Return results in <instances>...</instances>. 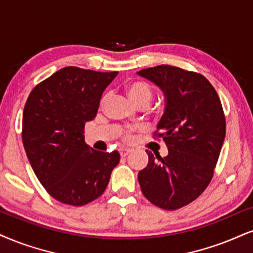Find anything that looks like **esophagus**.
Instances as JSON below:
<instances>
[{
  "label": "esophagus",
  "mask_w": 253,
  "mask_h": 253,
  "mask_svg": "<svg viewBox=\"0 0 253 253\" xmlns=\"http://www.w3.org/2000/svg\"><path fill=\"white\" fill-rule=\"evenodd\" d=\"M130 152H131V150H130V149H127V148H122V149H120L121 157H126V156L129 155Z\"/></svg>",
  "instance_id": "1"
}]
</instances>
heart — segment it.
I'll return each mask as SVG.
<instances>
[{"label":"heart","instance_id":"b5f03b06","mask_svg":"<svg viewBox=\"0 0 253 253\" xmlns=\"http://www.w3.org/2000/svg\"><path fill=\"white\" fill-rule=\"evenodd\" d=\"M124 91L127 98L131 101L136 107H148L154 96V90L148 82L142 80H132L124 84ZM105 96L101 99V104L104 103ZM131 137V132L126 133V138L129 139Z\"/></svg>","mask_w":253,"mask_h":253}]
</instances>
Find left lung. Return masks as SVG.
<instances>
[{
  "label": "left lung",
  "instance_id": "left-lung-1",
  "mask_svg": "<svg viewBox=\"0 0 253 253\" xmlns=\"http://www.w3.org/2000/svg\"><path fill=\"white\" fill-rule=\"evenodd\" d=\"M160 86L165 109L155 136L169 154L162 158L146 150L149 163L138 172L143 195L164 210L195 201L213 176L225 138V116L218 93L198 73L157 65L137 73Z\"/></svg>",
  "mask_w": 253,
  "mask_h": 253
}]
</instances>
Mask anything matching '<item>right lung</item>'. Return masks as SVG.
<instances>
[{"mask_svg":"<svg viewBox=\"0 0 253 253\" xmlns=\"http://www.w3.org/2000/svg\"><path fill=\"white\" fill-rule=\"evenodd\" d=\"M117 74L62 68L37 84L24 105L22 141L28 160L46 192L63 204L82 207L98 198L120 162L118 151L93 150L83 135Z\"/></svg>","mask_w":253,"mask_h":253,"instance_id":"1","label":"right lung"}]
</instances>
